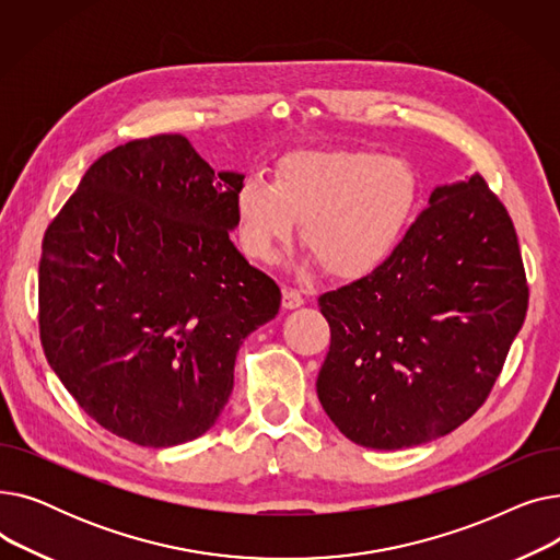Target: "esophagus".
<instances>
[{
    "label": "esophagus",
    "instance_id": "obj_1",
    "mask_svg": "<svg viewBox=\"0 0 560 560\" xmlns=\"http://www.w3.org/2000/svg\"><path fill=\"white\" fill-rule=\"evenodd\" d=\"M304 304L302 292L295 288H283V308H298Z\"/></svg>",
    "mask_w": 560,
    "mask_h": 560
}]
</instances>
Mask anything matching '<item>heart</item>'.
Instances as JSON below:
<instances>
[{
  "mask_svg": "<svg viewBox=\"0 0 560 560\" xmlns=\"http://www.w3.org/2000/svg\"><path fill=\"white\" fill-rule=\"evenodd\" d=\"M418 199V172L404 159L315 150L281 159L275 184L247 179L235 215L249 258L275 262L302 222L304 247L329 275L349 279L390 256Z\"/></svg>",
  "mask_w": 560,
  "mask_h": 560,
  "instance_id": "1",
  "label": "heart"
}]
</instances>
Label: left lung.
I'll return each mask as SVG.
<instances>
[{
	"label": "left lung",
	"mask_w": 560,
	"mask_h": 560,
	"mask_svg": "<svg viewBox=\"0 0 560 560\" xmlns=\"http://www.w3.org/2000/svg\"><path fill=\"white\" fill-rule=\"evenodd\" d=\"M317 304L331 329L317 397L351 443L454 431L488 399L528 306L506 206L479 174L435 188L378 268Z\"/></svg>",
	"instance_id": "8db88e82"
}]
</instances>
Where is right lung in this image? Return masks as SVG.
Returning <instances> with one entry per match:
<instances>
[{
    "mask_svg": "<svg viewBox=\"0 0 560 560\" xmlns=\"http://www.w3.org/2000/svg\"><path fill=\"white\" fill-rule=\"evenodd\" d=\"M243 174L218 172L179 133L102 154L49 222L38 268L51 370L106 431L172 447L209 431L243 340L279 285L229 241Z\"/></svg>",
    "mask_w": 560,
    "mask_h": 560,
    "instance_id": "right-lung-1",
    "label": "right lung"
}]
</instances>
